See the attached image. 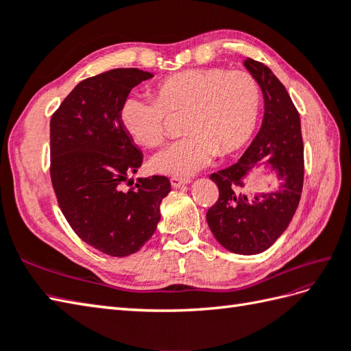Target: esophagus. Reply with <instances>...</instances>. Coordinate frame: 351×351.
I'll return each mask as SVG.
<instances>
[{"label": "esophagus", "mask_w": 351, "mask_h": 351, "mask_svg": "<svg viewBox=\"0 0 351 351\" xmlns=\"http://www.w3.org/2000/svg\"><path fill=\"white\" fill-rule=\"evenodd\" d=\"M189 182H190V180H184V178H171L170 180V184L173 189H180V187H182V185L189 184Z\"/></svg>", "instance_id": "34e87169"}]
</instances>
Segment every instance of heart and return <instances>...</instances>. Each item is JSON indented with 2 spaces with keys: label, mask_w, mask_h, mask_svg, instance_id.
I'll list each match as a JSON object with an SVG mask.
<instances>
[{
  "label": "heart",
  "mask_w": 351,
  "mask_h": 351,
  "mask_svg": "<svg viewBox=\"0 0 351 351\" xmlns=\"http://www.w3.org/2000/svg\"><path fill=\"white\" fill-rule=\"evenodd\" d=\"M155 98L132 93L119 119L138 145L158 146L166 137L167 113H181L187 132L152 158V167L171 176H190L219 155L241 147L255 131L261 88L252 73L196 68L173 73L154 86Z\"/></svg>",
  "instance_id": "1"
}]
</instances>
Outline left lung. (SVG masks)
<instances>
[{
	"instance_id": "8db88e82",
	"label": "left lung",
	"mask_w": 351,
	"mask_h": 351,
	"mask_svg": "<svg viewBox=\"0 0 351 351\" xmlns=\"http://www.w3.org/2000/svg\"><path fill=\"white\" fill-rule=\"evenodd\" d=\"M244 66L264 95L263 125L240 160L211 173L219 199L208 210L206 221L223 247L238 255H256L285 232L299 206L304 175L303 138L300 114L285 86L264 63L245 58ZM261 162L276 170L281 185L274 192L250 197L243 182Z\"/></svg>"
}]
</instances>
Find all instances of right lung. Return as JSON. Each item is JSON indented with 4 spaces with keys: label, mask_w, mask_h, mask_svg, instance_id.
<instances>
[{
    "label": "right lung",
    "mask_w": 351,
    "mask_h": 351,
    "mask_svg": "<svg viewBox=\"0 0 351 351\" xmlns=\"http://www.w3.org/2000/svg\"><path fill=\"white\" fill-rule=\"evenodd\" d=\"M149 78L152 73L137 68L86 78L51 116L49 173L58 206L81 240L110 256L143 247L170 191L160 175L138 178L128 191L119 187L143 162L119 111L131 88Z\"/></svg>",
    "instance_id": "1"
}]
</instances>
